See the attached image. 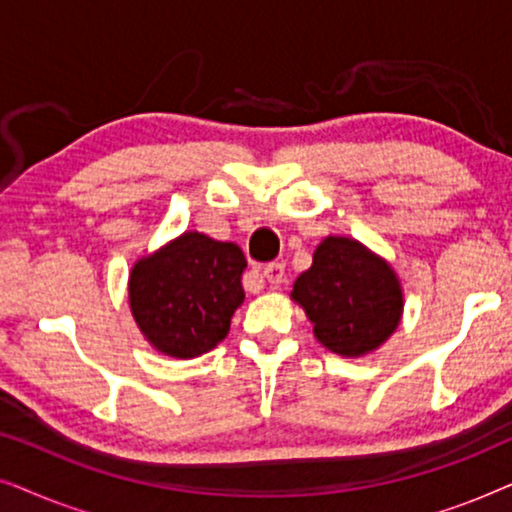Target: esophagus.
<instances>
[{
    "label": "esophagus",
    "instance_id": "1",
    "mask_svg": "<svg viewBox=\"0 0 512 512\" xmlns=\"http://www.w3.org/2000/svg\"><path fill=\"white\" fill-rule=\"evenodd\" d=\"M284 272H286V268H284V263H268L263 268V277L268 279L270 284H279L284 279Z\"/></svg>",
    "mask_w": 512,
    "mask_h": 512
}]
</instances>
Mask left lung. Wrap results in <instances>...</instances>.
<instances>
[{"label": "left lung", "mask_w": 512, "mask_h": 512, "mask_svg": "<svg viewBox=\"0 0 512 512\" xmlns=\"http://www.w3.org/2000/svg\"><path fill=\"white\" fill-rule=\"evenodd\" d=\"M291 296L303 305L321 345L340 356L380 347L403 310L394 270L349 237H326L319 244Z\"/></svg>", "instance_id": "obj_1"}]
</instances>
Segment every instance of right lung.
I'll use <instances>...</instances> for the list:
<instances>
[{
    "instance_id": "add662e5",
    "label": "right lung",
    "mask_w": 512,
    "mask_h": 512,
    "mask_svg": "<svg viewBox=\"0 0 512 512\" xmlns=\"http://www.w3.org/2000/svg\"><path fill=\"white\" fill-rule=\"evenodd\" d=\"M244 268L247 258L235 242L184 233L132 268L137 326L163 354L193 359L209 352L226 338L242 305Z\"/></svg>"
}]
</instances>
